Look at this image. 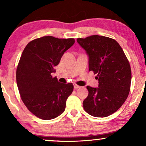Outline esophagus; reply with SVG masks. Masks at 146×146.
<instances>
[{"instance_id": "obj_1", "label": "esophagus", "mask_w": 146, "mask_h": 146, "mask_svg": "<svg viewBox=\"0 0 146 146\" xmlns=\"http://www.w3.org/2000/svg\"><path fill=\"white\" fill-rule=\"evenodd\" d=\"M74 88H75V89H78V88H80V86H78V85H77V84H74Z\"/></svg>"}]
</instances>
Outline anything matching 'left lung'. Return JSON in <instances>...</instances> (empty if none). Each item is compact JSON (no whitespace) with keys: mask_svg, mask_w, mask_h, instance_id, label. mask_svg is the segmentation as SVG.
<instances>
[{"mask_svg":"<svg viewBox=\"0 0 146 146\" xmlns=\"http://www.w3.org/2000/svg\"><path fill=\"white\" fill-rule=\"evenodd\" d=\"M77 42L88 56V68L97 74L98 88L87 86L88 97L84 109L96 117H105L116 112L128 98L131 69L124 52L116 40L93 35L78 38Z\"/></svg>","mask_w":146,"mask_h":146,"instance_id":"left-lung-1","label":"left lung"}]
</instances>
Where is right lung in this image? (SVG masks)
<instances>
[{"label":"right lung","mask_w":146,"mask_h":146,"mask_svg":"<svg viewBox=\"0 0 146 146\" xmlns=\"http://www.w3.org/2000/svg\"><path fill=\"white\" fill-rule=\"evenodd\" d=\"M74 43L73 38L44 36L28 43L22 53L16 70L18 90L28 110L38 118L52 119L64 111L73 85L60 83L51 73Z\"/></svg>","instance_id":"add662e5"}]
</instances>
